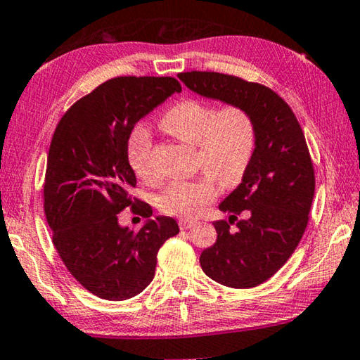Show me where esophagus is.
<instances>
[{
  "mask_svg": "<svg viewBox=\"0 0 360 360\" xmlns=\"http://www.w3.org/2000/svg\"><path fill=\"white\" fill-rule=\"evenodd\" d=\"M179 225H180L181 230H188V229H191V226L196 225V220H191V219H180V220H179Z\"/></svg>",
  "mask_w": 360,
  "mask_h": 360,
  "instance_id": "34e87169",
  "label": "esophagus"
}]
</instances>
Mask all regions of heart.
Returning <instances> with one entry per match:
<instances>
[{
	"instance_id": "1",
	"label": "heart",
	"mask_w": 360,
	"mask_h": 360,
	"mask_svg": "<svg viewBox=\"0 0 360 360\" xmlns=\"http://www.w3.org/2000/svg\"><path fill=\"white\" fill-rule=\"evenodd\" d=\"M161 127L179 140L196 146L199 167L206 175L174 181L161 198L164 212L195 217L217 196L215 180L225 186L235 185L245 174L256 146V129L251 115L240 106L214 110L198 99H184L167 109ZM151 135L146 127L136 125L127 141V159L143 180L154 176L151 167Z\"/></svg>"
}]
</instances>
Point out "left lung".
<instances>
[{
  "mask_svg": "<svg viewBox=\"0 0 360 360\" xmlns=\"http://www.w3.org/2000/svg\"><path fill=\"white\" fill-rule=\"evenodd\" d=\"M179 79L198 95L243 108L254 122L251 161L241 184L219 204L229 222H214L217 241L199 257L217 283L252 288L283 267L307 226L315 176L306 138L291 108L267 86L219 72H184ZM240 213L245 219L231 231Z\"/></svg>",
  "mask_w": 360,
  "mask_h": 360,
  "instance_id": "obj_1",
  "label": "left lung"
}]
</instances>
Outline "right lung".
<instances>
[{
	"label": "right lung",
	"instance_id": "add662e5",
	"mask_svg": "<svg viewBox=\"0 0 360 360\" xmlns=\"http://www.w3.org/2000/svg\"><path fill=\"white\" fill-rule=\"evenodd\" d=\"M180 91L172 77L110 79L79 99L54 130L43 190L46 220L65 267L101 300L140 295L154 278L159 248L179 233L172 217L148 219L134 231L119 224V212L131 206L129 191L136 185L127 159L130 131Z\"/></svg>",
	"mask_w": 360,
	"mask_h": 360
}]
</instances>
